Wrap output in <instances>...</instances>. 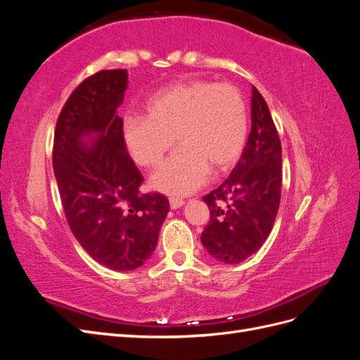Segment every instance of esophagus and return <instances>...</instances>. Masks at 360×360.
I'll return each instance as SVG.
<instances>
[{
	"instance_id": "esophagus-1",
	"label": "esophagus",
	"mask_w": 360,
	"mask_h": 360,
	"mask_svg": "<svg viewBox=\"0 0 360 360\" xmlns=\"http://www.w3.org/2000/svg\"><path fill=\"white\" fill-rule=\"evenodd\" d=\"M181 205H184V201L180 200V198H169V207L174 210V209H180Z\"/></svg>"
}]
</instances>
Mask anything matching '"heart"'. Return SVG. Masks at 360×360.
I'll use <instances>...</instances> for the list:
<instances>
[{"label": "heart", "mask_w": 360, "mask_h": 360, "mask_svg": "<svg viewBox=\"0 0 360 360\" xmlns=\"http://www.w3.org/2000/svg\"><path fill=\"white\" fill-rule=\"evenodd\" d=\"M122 135L130 158L146 168L158 167L176 139L180 148L151 183L176 197L189 195L210 169L224 172L240 158L248 138L246 103L230 84H176L151 96L144 115L126 117Z\"/></svg>", "instance_id": "heart-1"}]
</instances>
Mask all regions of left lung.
Returning <instances> with one entry per match:
<instances>
[{
  "instance_id": "obj_1",
  "label": "left lung",
  "mask_w": 360,
  "mask_h": 360,
  "mask_svg": "<svg viewBox=\"0 0 360 360\" xmlns=\"http://www.w3.org/2000/svg\"><path fill=\"white\" fill-rule=\"evenodd\" d=\"M250 134L237 165L202 198L210 222L201 243L213 258L238 264L263 246L274 228L282 183V148L264 97L252 86Z\"/></svg>"
}]
</instances>
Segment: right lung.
<instances>
[{"label": "right lung", "instance_id": "1", "mask_svg": "<svg viewBox=\"0 0 360 360\" xmlns=\"http://www.w3.org/2000/svg\"><path fill=\"white\" fill-rule=\"evenodd\" d=\"M127 70H102L82 81L63 106L53 135L52 165L64 213L76 240L102 266L129 271L155 252L169 212L126 151L117 108Z\"/></svg>", "mask_w": 360, "mask_h": 360}]
</instances>
